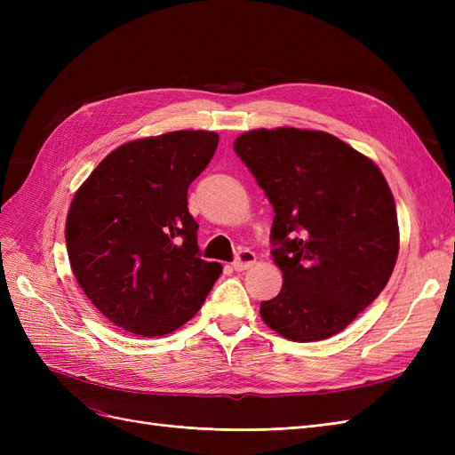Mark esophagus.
<instances>
[{
  "label": "esophagus",
  "mask_w": 455,
  "mask_h": 455,
  "mask_svg": "<svg viewBox=\"0 0 455 455\" xmlns=\"http://www.w3.org/2000/svg\"><path fill=\"white\" fill-rule=\"evenodd\" d=\"M254 264H256V254L252 251H241L237 254L235 261L231 264V267L235 271H246V269H251Z\"/></svg>",
  "instance_id": "34e87169"
}]
</instances>
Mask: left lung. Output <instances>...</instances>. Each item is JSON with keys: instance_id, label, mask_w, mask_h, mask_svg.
<instances>
[{"instance_id": "1", "label": "left lung", "mask_w": 455, "mask_h": 455, "mask_svg": "<svg viewBox=\"0 0 455 455\" xmlns=\"http://www.w3.org/2000/svg\"><path fill=\"white\" fill-rule=\"evenodd\" d=\"M233 149L275 212L283 288L259 304L261 321L292 341L336 336L378 298L396 264L401 237L387 180L324 131L252 129Z\"/></svg>"}]
</instances>
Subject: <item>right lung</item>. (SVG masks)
I'll return each mask as SVG.
<instances>
[{
    "instance_id": "add662e5",
    "label": "right lung",
    "mask_w": 455,
    "mask_h": 455,
    "mask_svg": "<svg viewBox=\"0 0 455 455\" xmlns=\"http://www.w3.org/2000/svg\"><path fill=\"white\" fill-rule=\"evenodd\" d=\"M214 131H174L121 144L79 186L66 249L81 291L108 321L156 338L194 316L222 273L197 256L188 188L211 163Z\"/></svg>"
}]
</instances>
